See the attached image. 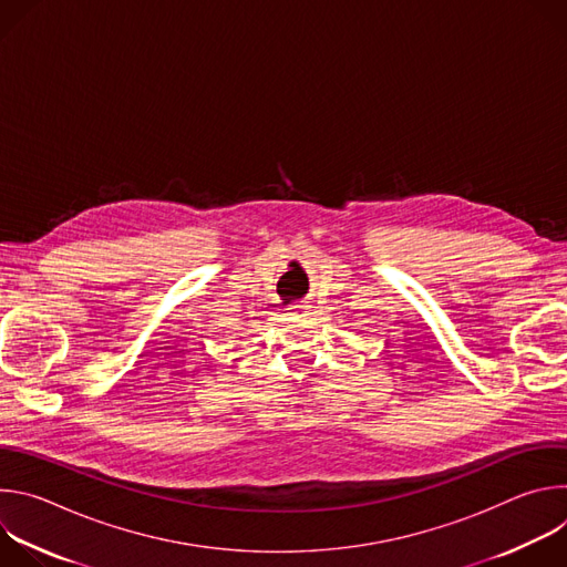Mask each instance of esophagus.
<instances>
[{"mask_svg": "<svg viewBox=\"0 0 567 567\" xmlns=\"http://www.w3.org/2000/svg\"><path fill=\"white\" fill-rule=\"evenodd\" d=\"M309 307H311V305H307V302L291 305V307H289V316H298V318H302V316H307V313H309Z\"/></svg>", "mask_w": 567, "mask_h": 567, "instance_id": "34e87169", "label": "esophagus"}]
</instances>
